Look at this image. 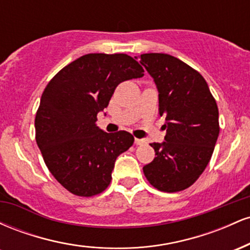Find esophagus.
I'll list each match as a JSON object with an SVG mask.
<instances>
[{
	"label": "esophagus",
	"mask_w": 250,
	"mask_h": 250,
	"mask_svg": "<svg viewBox=\"0 0 250 250\" xmlns=\"http://www.w3.org/2000/svg\"><path fill=\"white\" fill-rule=\"evenodd\" d=\"M143 143H145V140H142V139H135V145L140 146V145H143Z\"/></svg>",
	"instance_id": "34e87169"
}]
</instances>
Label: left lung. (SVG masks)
Wrapping results in <instances>:
<instances>
[{
  "instance_id": "left-lung-1",
  "label": "left lung",
  "mask_w": 250,
  "mask_h": 250,
  "mask_svg": "<svg viewBox=\"0 0 250 250\" xmlns=\"http://www.w3.org/2000/svg\"><path fill=\"white\" fill-rule=\"evenodd\" d=\"M140 63L156 84L167 130L165 141L150 143L156 157L143 173L159 190H183L199 179L213 155L220 133L216 101L199 71L176 57L142 54Z\"/></svg>"
}]
</instances>
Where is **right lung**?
<instances>
[{"mask_svg": "<svg viewBox=\"0 0 250 250\" xmlns=\"http://www.w3.org/2000/svg\"><path fill=\"white\" fill-rule=\"evenodd\" d=\"M125 54H87L65 65L43 91L35 117L36 142L49 171L68 191L93 196L108 187L120 154L133 146L125 130L96 125L120 83L143 76Z\"/></svg>", "mask_w": 250, "mask_h": 250, "instance_id": "right-lung-1", "label": "right lung"}]
</instances>
